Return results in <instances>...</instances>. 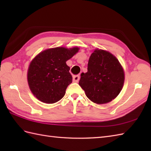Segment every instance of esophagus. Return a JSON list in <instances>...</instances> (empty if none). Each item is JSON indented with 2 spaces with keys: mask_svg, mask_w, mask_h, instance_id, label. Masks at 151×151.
Listing matches in <instances>:
<instances>
[{
  "mask_svg": "<svg viewBox=\"0 0 151 151\" xmlns=\"http://www.w3.org/2000/svg\"><path fill=\"white\" fill-rule=\"evenodd\" d=\"M80 80V76L78 75H75L73 76V81L74 82H78Z\"/></svg>",
  "mask_w": 151,
  "mask_h": 151,
  "instance_id": "34e87169",
  "label": "esophagus"
}]
</instances>
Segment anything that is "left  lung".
<instances>
[{
    "instance_id": "obj_1",
    "label": "left lung",
    "mask_w": 151,
    "mask_h": 151,
    "mask_svg": "<svg viewBox=\"0 0 151 151\" xmlns=\"http://www.w3.org/2000/svg\"><path fill=\"white\" fill-rule=\"evenodd\" d=\"M124 82L123 67L114 54L95 49L88 61V72L81 74L79 85L94 103L106 104L116 98Z\"/></svg>"
}]
</instances>
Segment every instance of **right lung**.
Masks as SVG:
<instances>
[{
    "label": "right lung",
    "instance_id": "1",
    "mask_svg": "<svg viewBox=\"0 0 151 151\" xmlns=\"http://www.w3.org/2000/svg\"><path fill=\"white\" fill-rule=\"evenodd\" d=\"M79 49L78 47L50 48L35 56L27 71L28 84L34 97L47 104L55 103L63 97L73 79L66 62Z\"/></svg>",
    "mask_w": 151,
    "mask_h": 151
}]
</instances>
